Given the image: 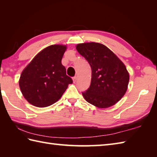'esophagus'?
Here are the masks:
<instances>
[{"mask_svg":"<svg viewBox=\"0 0 157 157\" xmlns=\"http://www.w3.org/2000/svg\"><path fill=\"white\" fill-rule=\"evenodd\" d=\"M73 83H75V82L77 81V77L76 76H74L73 78Z\"/></svg>","mask_w":157,"mask_h":157,"instance_id":"esophagus-1","label":"esophagus"}]
</instances>
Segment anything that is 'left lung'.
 I'll list each match as a JSON object with an SVG mask.
<instances>
[{
	"instance_id": "1",
	"label": "left lung",
	"mask_w": 157,
	"mask_h": 157,
	"mask_svg": "<svg viewBox=\"0 0 157 157\" xmlns=\"http://www.w3.org/2000/svg\"><path fill=\"white\" fill-rule=\"evenodd\" d=\"M76 49L91 67L92 79L85 100L98 108H108L121 99L128 89L129 75L125 65L106 46L82 43Z\"/></svg>"
}]
</instances>
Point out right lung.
Segmentation results:
<instances>
[{"label":"right lung","mask_w":157,"mask_h":157,"mask_svg":"<svg viewBox=\"0 0 157 157\" xmlns=\"http://www.w3.org/2000/svg\"><path fill=\"white\" fill-rule=\"evenodd\" d=\"M67 46L51 45L40 52L20 76L19 84L24 98L37 107L54 104L73 83L61 60Z\"/></svg>","instance_id":"right-lung-1"}]
</instances>
